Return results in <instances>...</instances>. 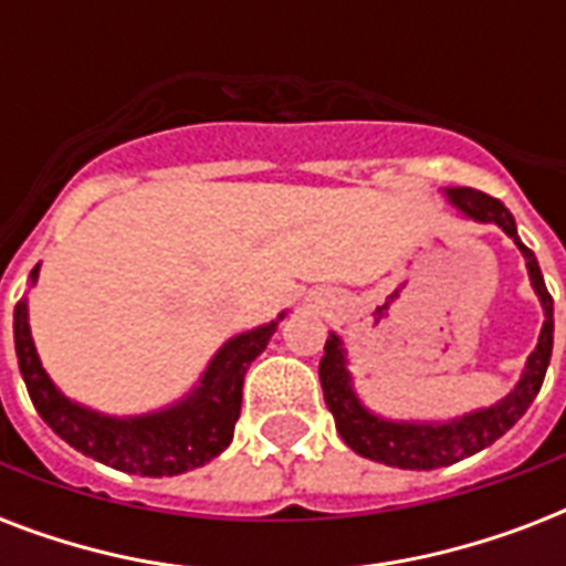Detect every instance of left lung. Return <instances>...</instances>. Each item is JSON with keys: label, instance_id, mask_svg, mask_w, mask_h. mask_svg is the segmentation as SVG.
<instances>
[{"label": "left lung", "instance_id": "8db88e82", "mask_svg": "<svg viewBox=\"0 0 566 566\" xmlns=\"http://www.w3.org/2000/svg\"><path fill=\"white\" fill-rule=\"evenodd\" d=\"M447 199L470 220L496 222L517 243V249L526 258L532 287L544 305V328L537 337L535 353L528 355L526 370L505 399H500L491 408L464 413V417L447 422L385 420V417L373 413L370 408H364L361 399L353 390V376L346 370L344 344L337 335L328 337L326 355L319 361V381H323V396H326L328 411L335 417L340 438L358 455L378 461V464L399 467V470H438V467L458 464L461 458H470L482 452L484 447H491L493 440H500L526 413L528 405L535 402L537 390L544 385L549 358H553V296L546 291L535 252L520 240L509 208L500 199L473 188H449Z\"/></svg>", "mask_w": 566, "mask_h": 566}]
</instances>
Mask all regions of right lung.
<instances>
[{
    "instance_id": "right-lung-1",
    "label": "right lung",
    "mask_w": 566,
    "mask_h": 566,
    "mask_svg": "<svg viewBox=\"0 0 566 566\" xmlns=\"http://www.w3.org/2000/svg\"><path fill=\"white\" fill-rule=\"evenodd\" d=\"M38 270L40 264L31 270V284L38 282ZM282 317L284 314H279V319ZM279 319L231 337L181 402L144 417H105L70 402L40 364L25 300L13 308V346L31 402L57 438L105 467L161 479L208 464L229 447L240 417L249 364L264 353Z\"/></svg>"
}]
</instances>
